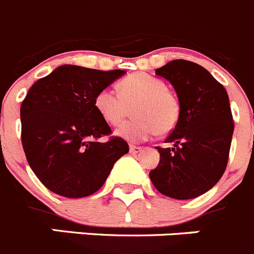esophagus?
<instances>
[{
    "mask_svg": "<svg viewBox=\"0 0 254 254\" xmlns=\"http://www.w3.org/2000/svg\"><path fill=\"white\" fill-rule=\"evenodd\" d=\"M141 150H142V147H139V146H134V145H131L129 146V152L131 153H138L141 152Z\"/></svg>",
    "mask_w": 254,
    "mask_h": 254,
    "instance_id": "34e87169",
    "label": "esophagus"
}]
</instances>
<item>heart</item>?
I'll use <instances>...</instances> for the list:
<instances>
[{
  "instance_id": "1",
  "label": "heart",
  "mask_w": 254,
  "mask_h": 254,
  "mask_svg": "<svg viewBox=\"0 0 254 254\" xmlns=\"http://www.w3.org/2000/svg\"><path fill=\"white\" fill-rule=\"evenodd\" d=\"M133 107L134 118L122 123L116 134L128 142H141L161 132L173 131L180 118V102L161 79L146 73L129 74L118 83V92L104 88L97 93L94 107L111 126L120 125Z\"/></svg>"
}]
</instances>
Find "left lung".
<instances>
[{
    "mask_svg": "<svg viewBox=\"0 0 254 254\" xmlns=\"http://www.w3.org/2000/svg\"><path fill=\"white\" fill-rule=\"evenodd\" d=\"M174 85L180 118L165 142L156 147L160 164L150 179L161 194L194 199L210 190L225 171L234 122L227 90L199 64L178 59L156 69Z\"/></svg>",
    "mask_w": 254,
    "mask_h": 254,
    "instance_id": "1",
    "label": "left lung"
}]
</instances>
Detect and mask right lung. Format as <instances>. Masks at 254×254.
Segmentation results:
<instances>
[{"mask_svg": "<svg viewBox=\"0 0 254 254\" xmlns=\"http://www.w3.org/2000/svg\"><path fill=\"white\" fill-rule=\"evenodd\" d=\"M126 71L62 65L32 85L22 101L21 142L27 162L50 191L65 197L94 194L128 143L95 111L99 90Z\"/></svg>", "mask_w": 254, "mask_h": 254, "instance_id": "obj_1", "label": "right lung"}]
</instances>
